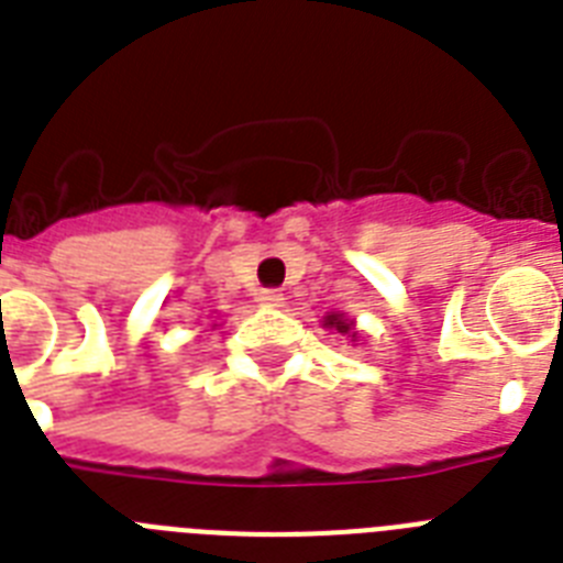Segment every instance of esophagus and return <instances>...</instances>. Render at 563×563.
I'll return each mask as SVG.
<instances>
[{"mask_svg":"<svg viewBox=\"0 0 563 563\" xmlns=\"http://www.w3.org/2000/svg\"><path fill=\"white\" fill-rule=\"evenodd\" d=\"M283 300H286V297H283V291H277V289H260L257 291V303L266 306V309H277V306H283Z\"/></svg>","mask_w":563,"mask_h":563,"instance_id":"1","label":"esophagus"}]
</instances>
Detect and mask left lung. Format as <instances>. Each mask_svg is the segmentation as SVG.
Returning a JSON list of instances; mask_svg holds the SVG:
<instances>
[{
    "label": "left lung",
    "mask_w": 563,
    "mask_h": 563,
    "mask_svg": "<svg viewBox=\"0 0 563 563\" xmlns=\"http://www.w3.org/2000/svg\"><path fill=\"white\" fill-rule=\"evenodd\" d=\"M323 325L325 329H338L340 334H349V338H357V332H352V323H349L346 318H343V314H325V320H323Z\"/></svg>",
    "instance_id": "left-lung-1"
}]
</instances>
